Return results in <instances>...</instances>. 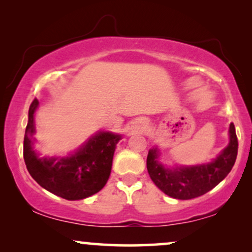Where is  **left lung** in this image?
Listing matches in <instances>:
<instances>
[{
	"instance_id": "1",
	"label": "left lung",
	"mask_w": 252,
	"mask_h": 252,
	"mask_svg": "<svg viewBox=\"0 0 252 252\" xmlns=\"http://www.w3.org/2000/svg\"><path fill=\"white\" fill-rule=\"evenodd\" d=\"M229 133L230 142L227 148L207 165L168 170L158 163L157 149L150 150L146 159L150 178L159 189L174 199L189 200L203 195L228 176L236 160L238 141L234 123L230 124Z\"/></svg>"
}]
</instances>
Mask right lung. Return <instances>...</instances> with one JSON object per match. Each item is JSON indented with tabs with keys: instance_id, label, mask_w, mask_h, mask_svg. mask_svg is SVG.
Listing matches in <instances>:
<instances>
[{
	"instance_id": "1",
	"label": "right lung",
	"mask_w": 252,
	"mask_h": 252,
	"mask_svg": "<svg viewBox=\"0 0 252 252\" xmlns=\"http://www.w3.org/2000/svg\"><path fill=\"white\" fill-rule=\"evenodd\" d=\"M38 104L37 98L30 104L24 136L23 156L30 176L43 189L66 200H81L102 189L110 176L114 151L121 136L101 131L71 157L39 158L31 141Z\"/></svg>"
}]
</instances>
